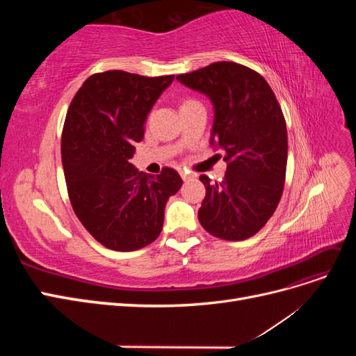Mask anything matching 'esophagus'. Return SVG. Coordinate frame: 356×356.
I'll return each instance as SVG.
<instances>
[{"instance_id": "34e87169", "label": "esophagus", "mask_w": 356, "mask_h": 356, "mask_svg": "<svg viewBox=\"0 0 356 356\" xmlns=\"http://www.w3.org/2000/svg\"><path fill=\"white\" fill-rule=\"evenodd\" d=\"M179 174H181V178H182V179H184V181H187V179L193 178V175L187 174V172H184V170H181V172H179Z\"/></svg>"}]
</instances>
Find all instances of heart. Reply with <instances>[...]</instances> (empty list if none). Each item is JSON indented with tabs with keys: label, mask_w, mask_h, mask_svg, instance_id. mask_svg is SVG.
<instances>
[{
	"label": "heart",
	"mask_w": 356,
	"mask_h": 356,
	"mask_svg": "<svg viewBox=\"0 0 356 356\" xmlns=\"http://www.w3.org/2000/svg\"><path fill=\"white\" fill-rule=\"evenodd\" d=\"M195 104H199L196 99H191V98H186L182 99L181 102V108H184V106H190V105H195Z\"/></svg>",
	"instance_id": "b5f03b06"
}]
</instances>
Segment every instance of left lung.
<instances>
[{
	"instance_id": "obj_1",
	"label": "left lung",
	"mask_w": 356,
	"mask_h": 356,
	"mask_svg": "<svg viewBox=\"0 0 356 356\" xmlns=\"http://www.w3.org/2000/svg\"><path fill=\"white\" fill-rule=\"evenodd\" d=\"M177 79L212 101L211 144L224 149L227 161L221 181L200 177L207 195L199 221L215 238L245 241L270 220L284 191L288 135L281 105L263 75L236 62H215Z\"/></svg>"
}]
</instances>
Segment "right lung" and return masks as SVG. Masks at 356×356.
Returning a JSON list of instances; mask_svg holds the SVG:
<instances>
[{
  "mask_svg": "<svg viewBox=\"0 0 356 356\" xmlns=\"http://www.w3.org/2000/svg\"><path fill=\"white\" fill-rule=\"evenodd\" d=\"M174 75L96 72L72 98L62 131V165L72 209L101 245L136 251L163 229L166 202L181 188L172 168L145 175L131 160L149 110Z\"/></svg>",
  "mask_w": 356,
  "mask_h": 356,
  "instance_id": "add662e5",
  "label": "right lung"
}]
</instances>
